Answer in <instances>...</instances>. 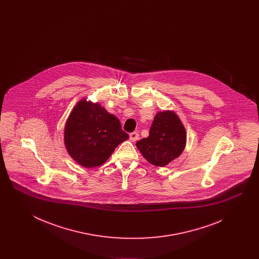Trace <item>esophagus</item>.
Here are the masks:
<instances>
[{"instance_id":"esophagus-1","label":"esophagus","mask_w":259,"mask_h":259,"mask_svg":"<svg viewBox=\"0 0 259 259\" xmlns=\"http://www.w3.org/2000/svg\"><path fill=\"white\" fill-rule=\"evenodd\" d=\"M130 140H131L132 142H135L137 140H139V134H138L137 132L131 133V134H130Z\"/></svg>"}]
</instances>
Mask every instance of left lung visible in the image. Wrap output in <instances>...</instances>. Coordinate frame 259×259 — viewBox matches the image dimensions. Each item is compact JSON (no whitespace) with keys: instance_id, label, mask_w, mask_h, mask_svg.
<instances>
[{"instance_id":"8db88e82","label":"left lung","mask_w":259,"mask_h":259,"mask_svg":"<svg viewBox=\"0 0 259 259\" xmlns=\"http://www.w3.org/2000/svg\"><path fill=\"white\" fill-rule=\"evenodd\" d=\"M185 144L186 132L181 119L174 111H164L154 116L148 138L136 146L150 164L164 167L183 153Z\"/></svg>"}]
</instances>
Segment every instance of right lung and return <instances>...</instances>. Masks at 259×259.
Wrapping results in <instances>:
<instances>
[{"label":"right lung","mask_w":259,"mask_h":259,"mask_svg":"<svg viewBox=\"0 0 259 259\" xmlns=\"http://www.w3.org/2000/svg\"><path fill=\"white\" fill-rule=\"evenodd\" d=\"M128 138L116 116L87 99L74 106L64 130V143L70 156L87 168L104 164Z\"/></svg>","instance_id":"obj_1"}]
</instances>
